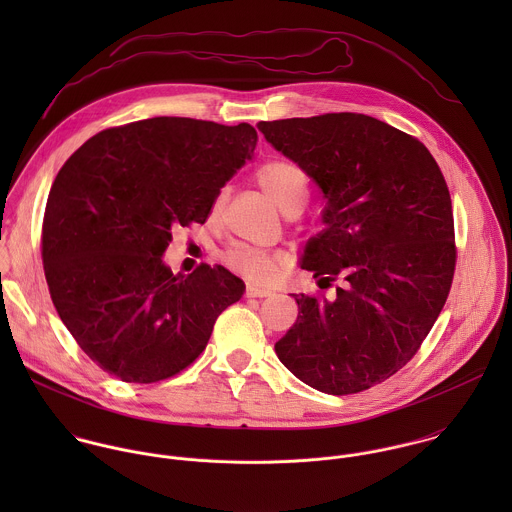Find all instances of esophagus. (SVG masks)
Returning a JSON list of instances; mask_svg holds the SVG:
<instances>
[{
  "label": "esophagus",
  "instance_id": "esophagus-1",
  "mask_svg": "<svg viewBox=\"0 0 512 512\" xmlns=\"http://www.w3.org/2000/svg\"><path fill=\"white\" fill-rule=\"evenodd\" d=\"M246 297H268L270 295V290H264V288H258V286H252V284H248L246 286Z\"/></svg>",
  "mask_w": 512,
  "mask_h": 512
}]
</instances>
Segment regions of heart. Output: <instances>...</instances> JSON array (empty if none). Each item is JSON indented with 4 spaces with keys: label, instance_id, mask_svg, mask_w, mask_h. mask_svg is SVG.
Here are the masks:
<instances>
[{
    "label": "heart",
    "instance_id": "heart-1",
    "mask_svg": "<svg viewBox=\"0 0 512 512\" xmlns=\"http://www.w3.org/2000/svg\"><path fill=\"white\" fill-rule=\"evenodd\" d=\"M254 179L258 187L280 207L282 213L292 215L295 211L303 209L307 179L297 165L290 161H268L262 167H258ZM224 205L226 191H220L219 197L215 199V213H219ZM220 260L228 270L254 284L274 282L284 264L280 254L246 244L228 246L220 254Z\"/></svg>",
    "mask_w": 512,
    "mask_h": 512
}]
</instances>
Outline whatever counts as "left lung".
<instances>
[{
  "label": "left lung",
  "mask_w": 512,
  "mask_h": 512,
  "mask_svg": "<svg viewBox=\"0 0 512 512\" xmlns=\"http://www.w3.org/2000/svg\"><path fill=\"white\" fill-rule=\"evenodd\" d=\"M321 189L325 228L301 268L337 293H293L299 315L280 361L319 392L345 396L396 374L422 347L451 290V197L418 138L339 112L258 122Z\"/></svg>",
  "instance_id": "1"
}]
</instances>
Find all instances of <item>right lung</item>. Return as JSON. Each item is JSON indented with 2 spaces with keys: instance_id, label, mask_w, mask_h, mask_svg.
<instances>
[{
  "instance_id": "add662e5",
  "label": "right lung",
  "mask_w": 512,
  "mask_h": 512,
  "mask_svg": "<svg viewBox=\"0 0 512 512\" xmlns=\"http://www.w3.org/2000/svg\"><path fill=\"white\" fill-rule=\"evenodd\" d=\"M256 144L250 124L163 116L102 130L61 167L43 217L45 278L74 341L104 372L136 384L179 374L242 297L226 268L173 274L161 254L175 224L207 222Z\"/></svg>"
}]
</instances>
